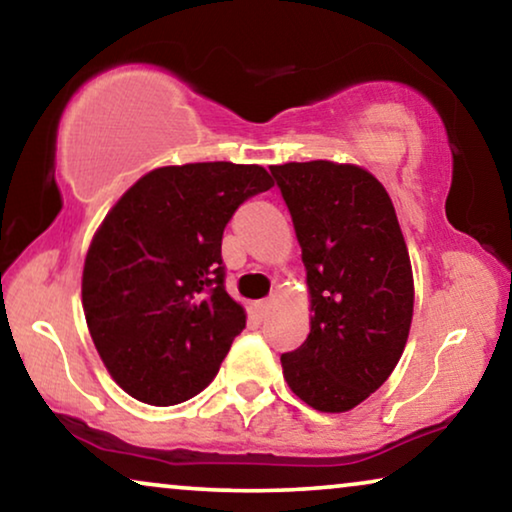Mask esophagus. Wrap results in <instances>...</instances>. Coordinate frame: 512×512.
Instances as JSON below:
<instances>
[{"label":"esophagus","instance_id":"34e87169","mask_svg":"<svg viewBox=\"0 0 512 512\" xmlns=\"http://www.w3.org/2000/svg\"><path fill=\"white\" fill-rule=\"evenodd\" d=\"M251 310H254L258 319H265L272 310V300H256V303L251 305Z\"/></svg>","mask_w":512,"mask_h":512}]
</instances>
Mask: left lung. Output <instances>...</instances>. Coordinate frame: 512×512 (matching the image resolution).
<instances>
[{"label":"left lung","mask_w":512,"mask_h":512,"mask_svg":"<svg viewBox=\"0 0 512 512\" xmlns=\"http://www.w3.org/2000/svg\"><path fill=\"white\" fill-rule=\"evenodd\" d=\"M303 249L310 335L284 380L319 412H347L387 382L408 342L415 282L396 209L368 170L331 160L272 165Z\"/></svg>","instance_id":"8db88e82"}]
</instances>
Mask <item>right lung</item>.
I'll return each mask as SVG.
<instances>
[{"label":"right lung","instance_id":"1","mask_svg":"<svg viewBox=\"0 0 512 512\" xmlns=\"http://www.w3.org/2000/svg\"><path fill=\"white\" fill-rule=\"evenodd\" d=\"M272 186L261 165L158 167L104 216L83 263V312L97 354L132 398L188 401L219 373L247 324L223 286V228Z\"/></svg>","mask_w":512,"mask_h":512}]
</instances>
